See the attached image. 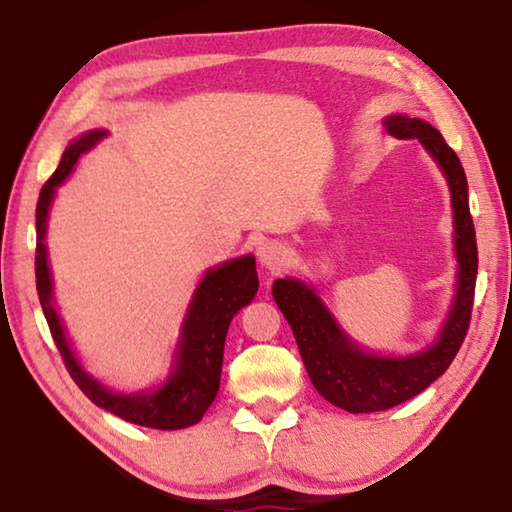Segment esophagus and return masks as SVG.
<instances>
[{
    "label": "esophagus",
    "mask_w": 512,
    "mask_h": 512,
    "mask_svg": "<svg viewBox=\"0 0 512 512\" xmlns=\"http://www.w3.org/2000/svg\"><path fill=\"white\" fill-rule=\"evenodd\" d=\"M289 250L287 246L277 244V241H266V244L259 246L257 250V259L259 264H262L264 268H268L271 273H280L284 266L289 264Z\"/></svg>",
    "instance_id": "obj_1"
}]
</instances>
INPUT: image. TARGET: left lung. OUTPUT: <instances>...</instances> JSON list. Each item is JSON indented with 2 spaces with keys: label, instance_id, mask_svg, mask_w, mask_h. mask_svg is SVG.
<instances>
[{
  "label": "left lung",
  "instance_id": "left-lung-1",
  "mask_svg": "<svg viewBox=\"0 0 512 512\" xmlns=\"http://www.w3.org/2000/svg\"><path fill=\"white\" fill-rule=\"evenodd\" d=\"M386 131L397 140H420L445 171L452 192L458 291L438 343L404 359L372 357L341 332L316 293L307 289V284L291 277L273 284V298L293 329L311 384L329 404L350 413L393 409L422 393L443 375L470 329L476 266H479L474 223L467 203V178L452 146L422 119L393 115L386 119Z\"/></svg>",
  "mask_w": 512,
  "mask_h": 512
}]
</instances>
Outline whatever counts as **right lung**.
Masks as SVG:
<instances>
[{
  "label": "right lung",
  "instance_id": "obj_1",
  "mask_svg": "<svg viewBox=\"0 0 512 512\" xmlns=\"http://www.w3.org/2000/svg\"><path fill=\"white\" fill-rule=\"evenodd\" d=\"M106 131H90L79 140L72 142L60 158L58 169L40 189L36 205V287L42 311H45L49 332L63 357V363L76 386L90 397V400L110 413L119 415L121 420L142 424L151 429H185L192 427L203 418L207 406L214 402L219 393L221 366H223V345L228 334L230 320L241 307H246L257 293V271L255 257H239L223 266L207 271L194 293L192 307L187 311L183 336L178 343V359L171 377L164 386L153 393L119 395L103 388L94 381L76 361L72 348L65 339L63 325L51 305V275L47 266V216L49 203L54 198L56 187L69 176L81 153L92 149Z\"/></svg>",
  "mask_w": 512,
  "mask_h": 512
}]
</instances>
